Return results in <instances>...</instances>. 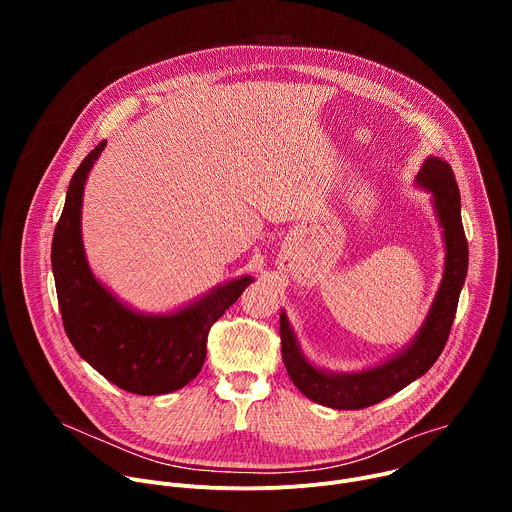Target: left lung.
<instances>
[{"label": "left lung", "instance_id": "obj_1", "mask_svg": "<svg viewBox=\"0 0 512 512\" xmlns=\"http://www.w3.org/2000/svg\"><path fill=\"white\" fill-rule=\"evenodd\" d=\"M415 186L431 194V206L442 229L446 261L429 312L409 344L375 367L352 373L328 371L304 354L294 326L285 310H281L279 332L285 371L314 403L332 409L371 407L425 375L446 346L468 271V241L462 227L460 190L450 164L435 156H427L415 176Z\"/></svg>", "mask_w": 512, "mask_h": 512}]
</instances>
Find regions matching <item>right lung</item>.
I'll return each instance as SVG.
<instances>
[{"label": "right lung", "instance_id": "obj_1", "mask_svg": "<svg viewBox=\"0 0 512 512\" xmlns=\"http://www.w3.org/2000/svg\"><path fill=\"white\" fill-rule=\"evenodd\" d=\"M107 141L72 176L52 239V273L66 336L107 381L135 395H166L188 385L202 369L210 326L253 283L241 275L166 314H145L101 283L85 253L81 214L89 172Z\"/></svg>", "mask_w": 512, "mask_h": 512}]
</instances>
